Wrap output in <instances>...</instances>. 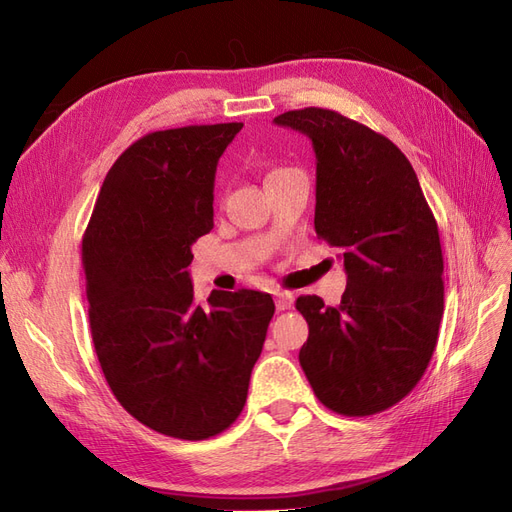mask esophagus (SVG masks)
Returning a JSON list of instances; mask_svg holds the SVG:
<instances>
[{"label":"esophagus","instance_id":"34e87169","mask_svg":"<svg viewBox=\"0 0 512 512\" xmlns=\"http://www.w3.org/2000/svg\"><path fill=\"white\" fill-rule=\"evenodd\" d=\"M292 307V294L290 292H280L275 297V309L277 312H286V309Z\"/></svg>","mask_w":512,"mask_h":512}]
</instances>
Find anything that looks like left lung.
Here are the masks:
<instances>
[{
	"mask_svg": "<svg viewBox=\"0 0 512 512\" xmlns=\"http://www.w3.org/2000/svg\"><path fill=\"white\" fill-rule=\"evenodd\" d=\"M316 151V235L344 258L342 303L303 294L309 337L299 363L320 404L344 416L395 406L436 350L444 260L416 173L389 138L329 108L273 119Z\"/></svg>",
	"mask_w": 512,
	"mask_h": 512,
	"instance_id": "1",
	"label": "left lung"
}]
</instances>
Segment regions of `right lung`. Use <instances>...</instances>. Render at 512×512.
Returning <instances> with one entry per match:
<instances>
[{"label":"right lung","instance_id":"add662e5","mask_svg":"<svg viewBox=\"0 0 512 512\" xmlns=\"http://www.w3.org/2000/svg\"><path fill=\"white\" fill-rule=\"evenodd\" d=\"M243 123L151 132L121 153L83 235L89 327L119 404L179 440L241 414L275 305L258 290L196 303L192 245L213 228L215 168Z\"/></svg>","mask_w":512,"mask_h":512}]
</instances>
